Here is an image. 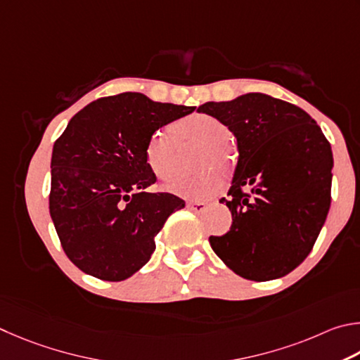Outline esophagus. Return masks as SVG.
Wrapping results in <instances>:
<instances>
[{"label": "esophagus", "mask_w": 360, "mask_h": 360, "mask_svg": "<svg viewBox=\"0 0 360 360\" xmlns=\"http://www.w3.org/2000/svg\"><path fill=\"white\" fill-rule=\"evenodd\" d=\"M207 207H209V204L207 202H188V209H190L191 212L194 213H202L207 210Z\"/></svg>", "instance_id": "obj_1"}]
</instances>
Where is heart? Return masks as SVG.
I'll return each instance as SVG.
<instances>
[{
	"mask_svg": "<svg viewBox=\"0 0 360 360\" xmlns=\"http://www.w3.org/2000/svg\"><path fill=\"white\" fill-rule=\"evenodd\" d=\"M172 131H158L150 137L145 148V158L150 169L161 176L170 179L176 174L180 166L179 145L191 147L199 145V153L194 156V164L199 169L219 167L228 174L236 160L232 145L228 142L231 131L218 118L196 113L186 117L172 126ZM221 185V179L215 172H202L193 176H179L167 184V190L188 199H202L217 191Z\"/></svg>",
	"mask_w": 360,
	"mask_h": 360,
	"instance_id": "b5f03b06",
	"label": "heart"
}]
</instances>
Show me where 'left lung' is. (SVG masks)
Listing matches in <instances>:
<instances>
[{
  "instance_id": "8db88e82",
  "label": "left lung",
  "mask_w": 360,
  "mask_h": 360,
  "mask_svg": "<svg viewBox=\"0 0 360 360\" xmlns=\"http://www.w3.org/2000/svg\"><path fill=\"white\" fill-rule=\"evenodd\" d=\"M198 112L228 126L238 150L229 199L221 200L232 226L209 238L212 250L243 278H281L310 255L329 213V141L305 110L262 93L205 103Z\"/></svg>"
}]
</instances>
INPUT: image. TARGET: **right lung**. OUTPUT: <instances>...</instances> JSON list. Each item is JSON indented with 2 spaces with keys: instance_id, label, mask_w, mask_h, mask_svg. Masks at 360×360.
Listing matches in <instances>:
<instances>
[{
  "instance_id": "add662e5",
  "label": "right lung",
  "mask_w": 360,
  "mask_h": 360,
  "mask_svg": "<svg viewBox=\"0 0 360 360\" xmlns=\"http://www.w3.org/2000/svg\"><path fill=\"white\" fill-rule=\"evenodd\" d=\"M194 109L122 93L93 101L68 123L52 151L49 209L82 272L122 281L148 262L155 236L185 200L143 191L156 180L145 148L155 131Z\"/></svg>"
}]
</instances>
